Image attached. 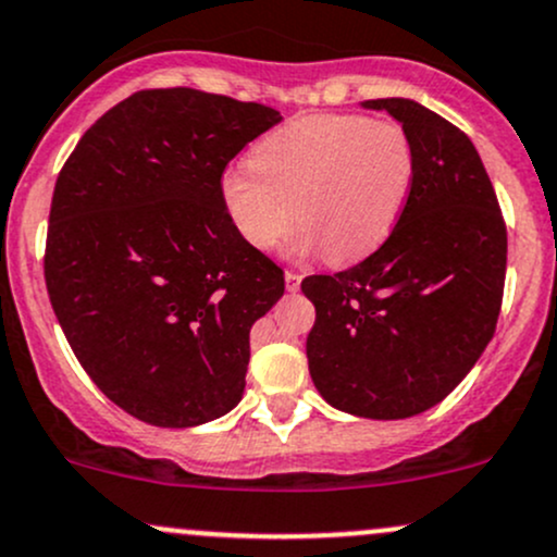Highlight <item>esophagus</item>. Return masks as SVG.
I'll use <instances>...</instances> for the list:
<instances>
[{
  "label": "esophagus",
  "instance_id": "1",
  "mask_svg": "<svg viewBox=\"0 0 557 557\" xmlns=\"http://www.w3.org/2000/svg\"><path fill=\"white\" fill-rule=\"evenodd\" d=\"M285 288H288L290 293H296L298 288H301V274H298V272H285Z\"/></svg>",
  "mask_w": 557,
  "mask_h": 557
}]
</instances>
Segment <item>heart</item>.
I'll return each instance as SVG.
<instances>
[{
  "instance_id": "b5f03b06",
  "label": "heart",
  "mask_w": 557,
  "mask_h": 557,
  "mask_svg": "<svg viewBox=\"0 0 557 557\" xmlns=\"http://www.w3.org/2000/svg\"><path fill=\"white\" fill-rule=\"evenodd\" d=\"M414 145L396 121L357 113L298 115L269 132L250 166L219 180L224 211L259 250L301 227L296 248L330 264L364 259L391 235L414 187Z\"/></svg>"
}]
</instances>
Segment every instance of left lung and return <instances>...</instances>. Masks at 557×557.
<instances>
[{
  "label": "left lung",
  "instance_id": "left-lung-1",
  "mask_svg": "<svg viewBox=\"0 0 557 557\" xmlns=\"http://www.w3.org/2000/svg\"><path fill=\"white\" fill-rule=\"evenodd\" d=\"M414 145V187L388 240L357 267L301 283L317 320L309 372L322 399L357 418L425 412L479 362L503 307L507 230L479 150L405 97L368 100Z\"/></svg>",
  "mask_w": 557,
  "mask_h": 557
}]
</instances>
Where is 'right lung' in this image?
<instances>
[{
  "label": "right lung",
  "instance_id": "obj_1",
  "mask_svg": "<svg viewBox=\"0 0 557 557\" xmlns=\"http://www.w3.org/2000/svg\"><path fill=\"white\" fill-rule=\"evenodd\" d=\"M283 115L200 89H143L78 139L54 182L47 293L113 405L193 428L243 399L250 327L283 269L232 227L219 180Z\"/></svg>",
  "mask_w": 557,
  "mask_h": 557
}]
</instances>
